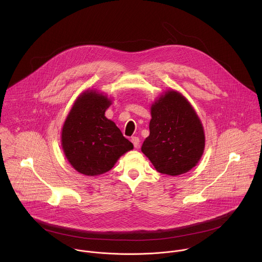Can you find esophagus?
I'll use <instances>...</instances> for the list:
<instances>
[{
	"mask_svg": "<svg viewBox=\"0 0 262 262\" xmlns=\"http://www.w3.org/2000/svg\"><path fill=\"white\" fill-rule=\"evenodd\" d=\"M132 143L134 144L135 148H138L139 145H140V139L138 137H133L132 138Z\"/></svg>",
	"mask_w": 262,
	"mask_h": 262,
	"instance_id": "34e87169",
	"label": "esophagus"
}]
</instances>
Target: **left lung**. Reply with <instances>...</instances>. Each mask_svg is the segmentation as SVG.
I'll list each match as a JSON object with an SVG mask.
<instances>
[{
	"instance_id": "obj_1",
	"label": "left lung",
	"mask_w": 262,
	"mask_h": 262,
	"mask_svg": "<svg viewBox=\"0 0 262 262\" xmlns=\"http://www.w3.org/2000/svg\"><path fill=\"white\" fill-rule=\"evenodd\" d=\"M149 130L142 151L160 173L180 175L201 159L205 145L203 127L181 94L168 91L152 104Z\"/></svg>"
}]
</instances>
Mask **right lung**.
Returning a JSON list of instances; mask_svg holds the SVG:
<instances>
[{
	"label": "right lung",
	"instance_id": "add662e5",
	"mask_svg": "<svg viewBox=\"0 0 262 262\" xmlns=\"http://www.w3.org/2000/svg\"><path fill=\"white\" fill-rule=\"evenodd\" d=\"M110 99L96 91L83 93L74 102L62 128L64 154L78 172L95 176L110 171L134 145L104 116Z\"/></svg>",
	"mask_w": 262,
	"mask_h": 262
}]
</instances>
